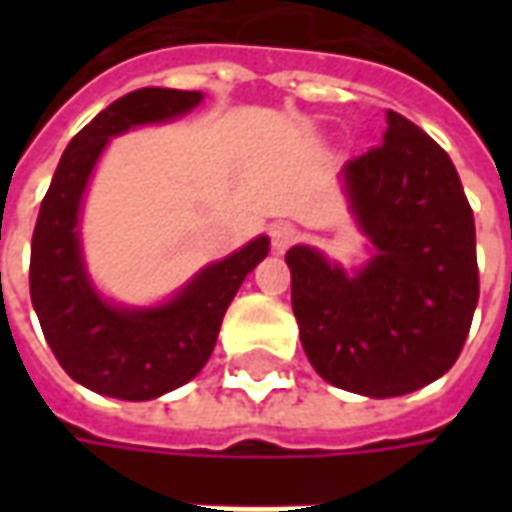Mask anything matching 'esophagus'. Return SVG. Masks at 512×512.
<instances>
[{
    "label": "esophagus",
    "instance_id": "1",
    "mask_svg": "<svg viewBox=\"0 0 512 512\" xmlns=\"http://www.w3.org/2000/svg\"><path fill=\"white\" fill-rule=\"evenodd\" d=\"M293 241H296V227H293V224H274V227H271V244H274V252H285Z\"/></svg>",
    "mask_w": 512,
    "mask_h": 512
}]
</instances>
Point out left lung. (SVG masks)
Wrapping results in <instances>:
<instances>
[{"instance_id":"1","label":"left lung","mask_w":512,"mask_h":512,"mask_svg":"<svg viewBox=\"0 0 512 512\" xmlns=\"http://www.w3.org/2000/svg\"><path fill=\"white\" fill-rule=\"evenodd\" d=\"M376 257L356 277L293 246L290 301L301 345L329 384L397 397L461 356L480 299L474 213L455 164L422 128L386 112L384 142L343 167Z\"/></svg>"}]
</instances>
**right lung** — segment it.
Listing matches in <instances>:
<instances>
[{
	"label": "right lung",
	"instance_id": "1",
	"mask_svg": "<svg viewBox=\"0 0 512 512\" xmlns=\"http://www.w3.org/2000/svg\"><path fill=\"white\" fill-rule=\"evenodd\" d=\"M200 101V93L164 87L117 98L73 136L40 202L29 257L32 307L62 370L98 395L150 400L191 381L208 362L241 282L268 255V238H255L156 310H115L87 282L76 235L79 202L109 136L178 117Z\"/></svg>",
	"mask_w": 512,
	"mask_h": 512
}]
</instances>
